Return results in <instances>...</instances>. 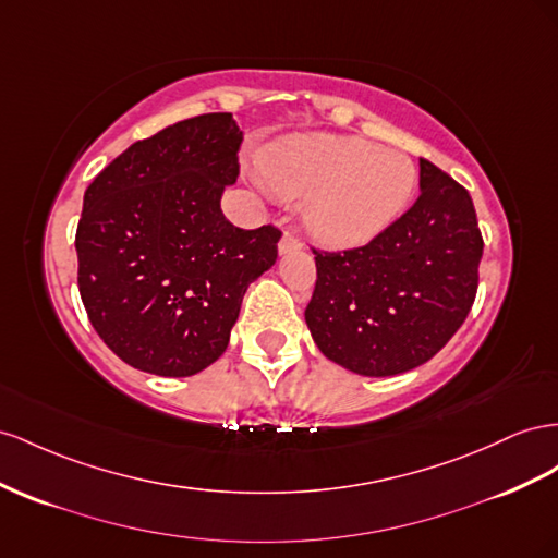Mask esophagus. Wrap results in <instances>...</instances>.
<instances>
[{
    "mask_svg": "<svg viewBox=\"0 0 558 558\" xmlns=\"http://www.w3.org/2000/svg\"><path fill=\"white\" fill-rule=\"evenodd\" d=\"M300 248H303V244H300V239L293 232H286L281 236V242H279V253L281 255L283 253H291V251H300Z\"/></svg>",
    "mask_w": 558,
    "mask_h": 558,
    "instance_id": "1",
    "label": "esophagus"
}]
</instances>
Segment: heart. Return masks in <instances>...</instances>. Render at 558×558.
Masks as SVG:
<instances>
[{
	"instance_id": "b5f03b06",
	"label": "heart",
	"mask_w": 558,
	"mask_h": 558,
	"mask_svg": "<svg viewBox=\"0 0 558 558\" xmlns=\"http://www.w3.org/2000/svg\"><path fill=\"white\" fill-rule=\"evenodd\" d=\"M258 159L253 183L305 199V230L326 248L368 244L403 214L417 187L409 155L350 135L291 133L265 145Z\"/></svg>"
}]
</instances>
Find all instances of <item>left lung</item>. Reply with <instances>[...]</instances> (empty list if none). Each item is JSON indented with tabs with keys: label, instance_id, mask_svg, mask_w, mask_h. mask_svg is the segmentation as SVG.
<instances>
[{
	"label": "left lung",
	"instance_id": "1",
	"mask_svg": "<svg viewBox=\"0 0 558 558\" xmlns=\"http://www.w3.org/2000/svg\"><path fill=\"white\" fill-rule=\"evenodd\" d=\"M484 239L470 192L420 159V197L361 248L314 251L305 322L326 359L368 378L423 366L472 310Z\"/></svg>",
	"mask_w": 558,
	"mask_h": 558
}]
</instances>
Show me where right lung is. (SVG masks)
<instances>
[{"mask_svg": "<svg viewBox=\"0 0 558 558\" xmlns=\"http://www.w3.org/2000/svg\"><path fill=\"white\" fill-rule=\"evenodd\" d=\"M244 135L230 112L185 119L133 143L84 192L80 293L124 364L187 378L228 350L248 283L277 260L272 225L222 216Z\"/></svg>", "mask_w": 558, "mask_h": 558, "instance_id": "obj_1", "label": "right lung"}]
</instances>
